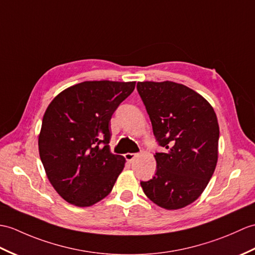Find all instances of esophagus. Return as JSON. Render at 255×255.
<instances>
[{"label": "esophagus", "instance_id": "esophagus-1", "mask_svg": "<svg viewBox=\"0 0 255 255\" xmlns=\"http://www.w3.org/2000/svg\"><path fill=\"white\" fill-rule=\"evenodd\" d=\"M137 156H138L137 153H129L128 152V153H126V154H125V158L127 159L128 162H132L133 159L137 157Z\"/></svg>", "mask_w": 255, "mask_h": 255}]
</instances>
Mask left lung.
<instances>
[{
	"instance_id": "obj_1",
	"label": "left lung",
	"mask_w": 255,
	"mask_h": 255,
	"mask_svg": "<svg viewBox=\"0 0 255 255\" xmlns=\"http://www.w3.org/2000/svg\"><path fill=\"white\" fill-rule=\"evenodd\" d=\"M138 92L165 152L156 153L155 176L141 181L152 202L179 210L197 200L217 164L220 126L201 94L174 81H140Z\"/></svg>"
}]
</instances>
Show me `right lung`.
<instances>
[{"instance_id":"1","label":"right lung","mask_w":255,"mask_h":255,"mask_svg":"<svg viewBox=\"0 0 255 255\" xmlns=\"http://www.w3.org/2000/svg\"><path fill=\"white\" fill-rule=\"evenodd\" d=\"M134 87L135 81H84L47 106L39 154L47 179L66 202L87 208L113 189L126 159L110 151V122Z\"/></svg>"}]
</instances>
